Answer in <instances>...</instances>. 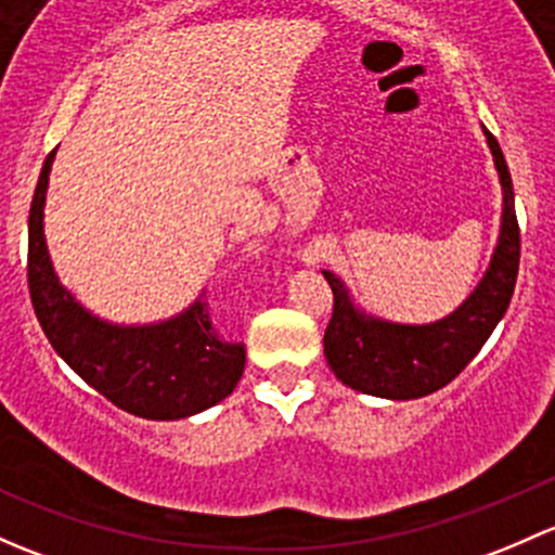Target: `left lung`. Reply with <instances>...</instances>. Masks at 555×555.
Wrapping results in <instances>:
<instances>
[{"mask_svg":"<svg viewBox=\"0 0 555 555\" xmlns=\"http://www.w3.org/2000/svg\"><path fill=\"white\" fill-rule=\"evenodd\" d=\"M502 184V227L494 256L470 296L449 318L427 325L387 323L369 318L347 296L334 272H325L334 291V312L323 336V352L336 379L365 396L411 401L447 387L489 339L511 305L521 259L513 181L494 135L483 128Z\"/></svg>","mask_w":555,"mask_h":555,"instance_id":"left-lung-1","label":"left lung"}]
</instances>
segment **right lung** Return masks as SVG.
<instances>
[{
	"instance_id": "obj_1",
	"label": "right lung",
	"mask_w": 555,
	"mask_h": 555,
	"mask_svg": "<svg viewBox=\"0 0 555 555\" xmlns=\"http://www.w3.org/2000/svg\"><path fill=\"white\" fill-rule=\"evenodd\" d=\"M48 154L28 210V291L53 350L106 401L144 420H184L224 401L243 376L245 345L219 334L205 291L186 312L154 325H112L59 283L44 245Z\"/></svg>"
}]
</instances>
